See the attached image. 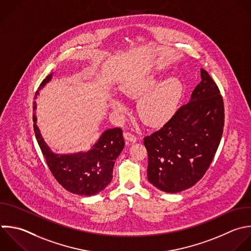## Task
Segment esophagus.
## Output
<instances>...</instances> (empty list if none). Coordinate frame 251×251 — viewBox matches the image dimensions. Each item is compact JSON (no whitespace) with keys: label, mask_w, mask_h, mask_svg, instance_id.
I'll return each instance as SVG.
<instances>
[{"label":"esophagus","mask_w":251,"mask_h":251,"mask_svg":"<svg viewBox=\"0 0 251 251\" xmlns=\"http://www.w3.org/2000/svg\"><path fill=\"white\" fill-rule=\"evenodd\" d=\"M124 137L126 141H129V142H135L137 139H136V136L130 132H125L124 133Z\"/></svg>","instance_id":"34e87169"}]
</instances>
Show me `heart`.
I'll return each mask as SVG.
<instances>
[{
	"label": "heart",
	"mask_w": 251,
	"mask_h": 251,
	"mask_svg": "<svg viewBox=\"0 0 251 251\" xmlns=\"http://www.w3.org/2000/svg\"><path fill=\"white\" fill-rule=\"evenodd\" d=\"M182 89V83L177 77L169 76L159 82V78L152 74L138 76L121 88L126 97L142 96L137 106L138 114L141 120L150 126L160 125L172 116L181 97ZM109 105L118 112L126 108L118 97H110Z\"/></svg>",
	"instance_id": "b5f03b06"
}]
</instances>
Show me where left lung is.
<instances>
[{
    "label": "left lung",
    "instance_id": "left-lung-1",
    "mask_svg": "<svg viewBox=\"0 0 251 251\" xmlns=\"http://www.w3.org/2000/svg\"><path fill=\"white\" fill-rule=\"evenodd\" d=\"M200 73L201 81L189 102L143 139L148 153V180L168 193L187 189L204 176L222 138L223 98L209 74L203 69Z\"/></svg>",
    "mask_w": 251,
    "mask_h": 251
}]
</instances>
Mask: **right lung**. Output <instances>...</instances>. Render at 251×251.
I'll return each mask as SVG.
<instances>
[{
  "instance_id": "1",
  "label": "right lung",
  "mask_w": 251,
  "mask_h": 251,
  "mask_svg": "<svg viewBox=\"0 0 251 251\" xmlns=\"http://www.w3.org/2000/svg\"><path fill=\"white\" fill-rule=\"evenodd\" d=\"M53 73L40 84L35 93V99L39 91L51 81ZM36 102H33V127L37 142L46 159L48 167L59 183L68 191L91 196L105 189L113 178L115 160L125 147L123 130L114 127L105 130L98 140L87 151L61 154L54 152L45 142L37 126Z\"/></svg>"
}]
</instances>
